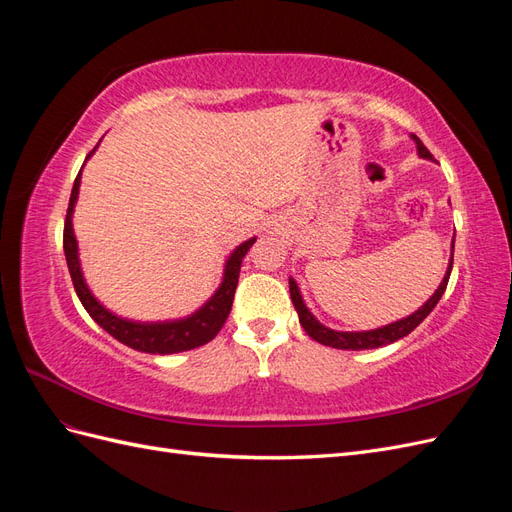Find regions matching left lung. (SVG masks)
Returning a JSON list of instances; mask_svg holds the SVG:
<instances>
[{
	"label": "left lung",
	"instance_id": "1",
	"mask_svg": "<svg viewBox=\"0 0 512 512\" xmlns=\"http://www.w3.org/2000/svg\"><path fill=\"white\" fill-rule=\"evenodd\" d=\"M412 141L416 143L418 156L425 158V160H433L429 149L421 143V138H418L416 134H412ZM453 250H455V239H453ZM451 271H453V254H451V262H448V269H446L444 280L440 282L438 290L431 294L429 301L423 307H418L416 312L410 314L408 318H401L397 322L386 324V327L371 329V331L350 333V331H333V329L324 327V324H320L314 318V314L305 307V303L301 299L299 286H297V282L292 280V277H290V299H292V305H294V309H297V314H299L301 327L305 329V333L309 337L316 339L318 344L339 348V350H371V348H380V346H386V344H393V342H397V339L410 335L418 327V324H421L433 312V307H436L438 301L442 299V294H444L446 284H448V277H451Z\"/></svg>",
	"mask_w": 512,
	"mask_h": 512
}]
</instances>
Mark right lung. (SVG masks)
<instances>
[{
  "label": "right lung",
  "mask_w": 512,
  "mask_h": 512,
  "mask_svg": "<svg viewBox=\"0 0 512 512\" xmlns=\"http://www.w3.org/2000/svg\"><path fill=\"white\" fill-rule=\"evenodd\" d=\"M94 151L96 147L87 153V160L94 156ZM79 185H81V173L76 175L74 188L70 194V205H68L66 224H64V252H66V262H68V271L72 277L74 290L79 294L87 314L94 318L108 335H113L117 342L126 344L138 352L175 354V352L192 350L211 342V339L220 333L230 314L232 299H235V290L239 282L241 260L245 258L247 250L254 245L256 237L243 241L237 250L230 254V258L226 260L224 280L220 288L215 290L213 297L192 316L181 318V320H168V322H134V320L119 318L113 312H108L94 294H91L81 271L79 245H76V237L72 230V213H74L76 198H79Z\"/></svg>",
  "instance_id": "obj_1"
}]
</instances>
